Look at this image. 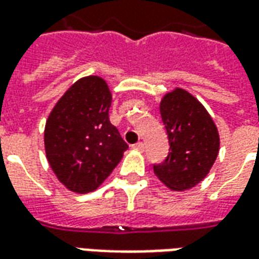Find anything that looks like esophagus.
<instances>
[{
  "label": "esophagus",
  "mask_w": 259,
  "mask_h": 259,
  "mask_svg": "<svg viewBox=\"0 0 259 259\" xmlns=\"http://www.w3.org/2000/svg\"><path fill=\"white\" fill-rule=\"evenodd\" d=\"M136 148V150H137V151H143V150H144V144H143V143H137V144H135V146H133Z\"/></svg>",
  "instance_id": "esophagus-1"
}]
</instances>
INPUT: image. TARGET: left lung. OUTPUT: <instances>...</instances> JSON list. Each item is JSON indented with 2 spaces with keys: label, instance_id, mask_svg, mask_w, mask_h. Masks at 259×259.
I'll use <instances>...</instances> for the list:
<instances>
[{
  "label": "left lung",
  "instance_id": "obj_1",
  "mask_svg": "<svg viewBox=\"0 0 259 259\" xmlns=\"http://www.w3.org/2000/svg\"><path fill=\"white\" fill-rule=\"evenodd\" d=\"M159 112L168 133L170 152L154 174L172 191H186L205 179L219 152L218 127L205 107L189 91L166 93Z\"/></svg>",
  "mask_w": 259,
  "mask_h": 259
}]
</instances>
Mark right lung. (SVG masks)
I'll return each mask as SVG.
<instances>
[{"label":"right lung","mask_w":259,"mask_h":259,"mask_svg":"<svg viewBox=\"0 0 259 259\" xmlns=\"http://www.w3.org/2000/svg\"><path fill=\"white\" fill-rule=\"evenodd\" d=\"M112 94L100 76H85L65 91L48 115L44 147L48 163L68 190L98 189L129 146L109 122Z\"/></svg>","instance_id":"right-lung-1"}]
</instances>
